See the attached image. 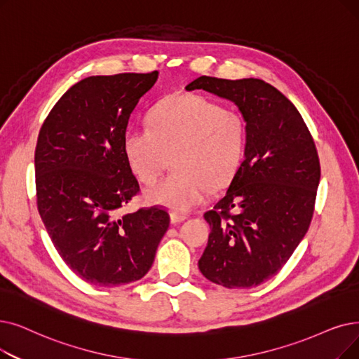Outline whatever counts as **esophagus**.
Segmentation results:
<instances>
[{
  "mask_svg": "<svg viewBox=\"0 0 359 359\" xmlns=\"http://www.w3.org/2000/svg\"><path fill=\"white\" fill-rule=\"evenodd\" d=\"M186 217L184 214H179V212H171L170 214V222L173 223V224H179V223H182V222H184L186 220Z\"/></svg>",
  "mask_w": 359,
  "mask_h": 359,
  "instance_id": "1",
  "label": "esophagus"
}]
</instances>
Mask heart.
I'll use <instances>...</instances> for the list:
<instances>
[{
	"label": "heart",
	"instance_id": "obj_1",
	"mask_svg": "<svg viewBox=\"0 0 359 359\" xmlns=\"http://www.w3.org/2000/svg\"><path fill=\"white\" fill-rule=\"evenodd\" d=\"M149 128H129L124 155L135 176L154 184L170 157L176 168L145 195L152 205L186 212L235 176L245 149V123L231 108L196 93H175L152 107Z\"/></svg>",
	"mask_w": 359,
	"mask_h": 359
}]
</instances>
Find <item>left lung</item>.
I'll list each match as a JSON object with an SVG mask.
<instances>
[{
	"label": "left lung",
	"mask_w": 359,
	"mask_h": 359,
	"mask_svg": "<svg viewBox=\"0 0 359 359\" xmlns=\"http://www.w3.org/2000/svg\"><path fill=\"white\" fill-rule=\"evenodd\" d=\"M186 89L235 102L246 123L243 161L204 214L211 233L198 267L227 289L258 286L285 266L313 218L320 183L313 136L296 107L261 79L201 76Z\"/></svg>",
	"instance_id": "1"
}]
</instances>
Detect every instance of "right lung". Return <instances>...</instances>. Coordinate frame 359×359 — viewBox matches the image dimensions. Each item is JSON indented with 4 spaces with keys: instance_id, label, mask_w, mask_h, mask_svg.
I'll return each mask as SVG.
<instances>
[{
    "instance_id": "obj_1",
    "label": "right lung",
    "mask_w": 359,
    "mask_h": 359,
    "mask_svg": "<svg viewBox=\"0 0 359 359\" xmlns=\"http://www.w3.org/2000/svg\"><path fill=\"white\" fill-rule=\"evenodd\" d=\"M157 79L158 72L85 77L58 100L39 130L38 211L60 257L90 285L142 278L170 224L157 207L117 215L139 191L123 137Z\"/></svg>"
}]
</instances>
